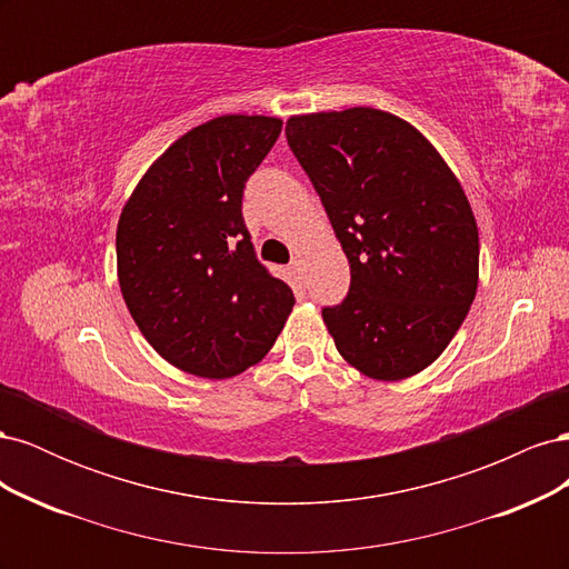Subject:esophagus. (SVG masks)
<instances>
[{
  "label": "esophagus",
  "mask_w": 569,
  "mask_h": 569,
  "mask_svg": "<svg viewBox=\"0 0 569 569\" xmlns=\"http://www.w3.org/2000/svg\"><path fill=\"white\" fill-rule=\"evenodd\" d=\"M289 272L295 274V280H297V282H301V280H303V261H301V258H291Z\"/></svg>",
  "instance_id": "34e87169"
}]
</instances>
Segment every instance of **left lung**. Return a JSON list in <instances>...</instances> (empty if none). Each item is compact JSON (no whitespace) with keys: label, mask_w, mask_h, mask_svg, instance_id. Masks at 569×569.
Listing matches in <instances>:
<instances>
[{"label":"left lung","mask_w":569,"mask_h":569,"mask_svg":"<svg viewBox=\"0 0 569 569\" xmlns=\"http://www.w3.org/2000/svg\"><path fill=\"white\" fill-rule=\"evenodd\" d=\"M284 132L349 258L347 299L322 308L337 351L372 380L418 375L477 295L479 234L458 178L380 109L291 116Z\"/></svg>","instance_id":"obj_1"}]
</instances>
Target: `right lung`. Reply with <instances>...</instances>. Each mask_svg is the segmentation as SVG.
Returning a JSON list of instances; mask_svg holds the SVG:
<instances>
[{"label": "right lung", "instance_id": "1", "mask_svg": "<svg viewBox=\"0 0 569 569\" xmlns=\"http://www.w3.org/2000/svg\"><path fill=\"white\" fill-rule=\"evenodd\" d=\"M270 116H218L151 163L116 230L118 282L132 320L170 366L226 380L258 363L295 306L258 261L244 184L280 137Z\"/></svg>", "mask_w": 569, "mask_h": 569}]
</instances>
